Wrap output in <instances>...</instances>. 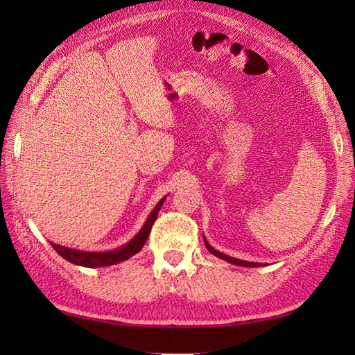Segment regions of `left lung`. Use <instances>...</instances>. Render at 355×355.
I'll return each instance as SVG.
<instances>
[{
  "label": "left lung",
  "mask_w": 355,
  "mask_h": 355,
  "mask_svg": "<svg viewBox=\"0 0 355 355\" xmlns=\"http://www.w3.org/2000/svg\"><path fill=\"white\" fill-rule=\"evenodd\" d=\"M205 244H206V247H207V250L212 253V254H215V256H218V258H221V259H224V261H227V262H230V263H235V266H241V267H259L261 263H256V262H247V261H241V259H235V258H230V256H227V254H224V253H221V252H218V250H215L214 247H210L209 245V243L205 239Z\"/></svg>",
  "instance_id": "8db88e82"
}]
</instances>
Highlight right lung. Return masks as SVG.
Listing matches in <instances>:
<instances>
[{
    "label": "right lung",
    "instance_id": "1",
    "mask_svg": "<svg viewBox=\"0 0 355 355\" xmlns=\"http://www.w3.org/2000/svg\"><path fill=\"white\" fill-rule=\"evenodd\" d=\"M163 202H164V198L160 200V202H158L155 209L150 212L148 221L145 223V225H143L137 235L132 238V241H130V243L122 245L120 248H116V250L101 252V253L80 252V250H73V248H67V247L53 244V243H50V244L59 254L62 256L64 259L76 263V266H82V267H89V268L107 267V266H112V263L126 261V259H130L131 256H134L135 253H139L143 248V245H145L146 239L149 236V232H150V229H153V225L157 220V215H158V212H160Z\"/></svg>",
    "mask_w": 355,
    "mask_h": 355
}]
</instances>
